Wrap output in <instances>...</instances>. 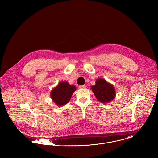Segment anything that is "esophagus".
Here are the masks:
<instances>
[{
	"label": "esophagus",
	"mask_w": 158,
	"mask_h": 158,
	"mask_svg": "<svg viewBox=\"0 0 158 158\" xmlns=\"http://www.w3.org/2000/svg\"><path fill=\"white\" fill-rule=\"evenodd\" d=\"M79 88H80V89H85V88H86V86H85V85H80V86H79Z\"/></svg>",
	"instance_id": "34e87169"
}]
</instances>
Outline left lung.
Wrapping results in <instances>:
<instances>
[{
	"mask_svg": "<svg viewBox=\"0 0 158 158\" xmlns=\"http://www.w3.org/2000/svg\"><path fill=\"white\" fill-rule=\"evenodd\" d=\"M95 83V85L92 86L91 89L99 101L106 104L114 99L116 92L112 84L107 82L103 78H98Z\"/></svg>",
	"mask_w": 158,
	"mask_h": 158,
	"instance_id": "8db88e82",
	"label": "left lung"
}]
</instances>
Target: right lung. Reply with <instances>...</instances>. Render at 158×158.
<instances>
[{
  "mask_svg": "<svg viewBox=\"0 0 158 158\" xmlns=\"http://www.w3.org/2000/svg\"><path fill=\"white\" fill-rule=\"evenodd\" d=\"M76 90L74 85H70L67 81H62L51 91L50 96L57 106L62 107L69 101Z\"/></svg>",
  "mask_w": 158,
  "mask_h": 158,
  "instance_id": "1",
  "label": "right lung"
}]
</instances>
